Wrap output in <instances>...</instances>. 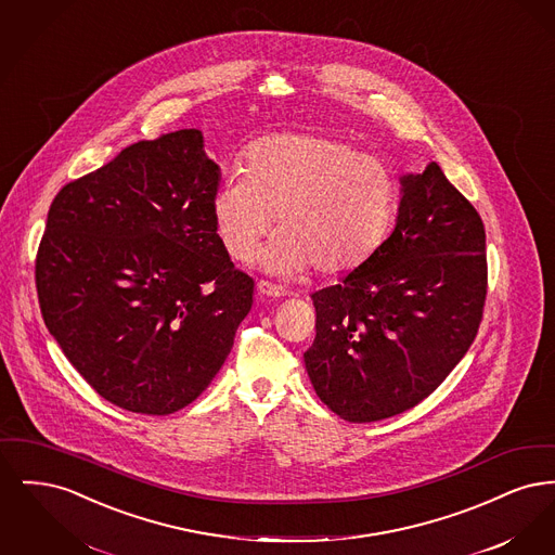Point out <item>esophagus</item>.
<instances>
[{"mask_svg": "<svg viewBox=\"0 0 555 555\" xmlns=\"http://www.w3.org/2000/svg\"><path fill=\"white\" fill-rule=\"evenodd\" d=\"M258 293H260V295H264V297H274V299H279V297H285V295H287L285 289H281V287L272 285V283H266V281H260V283H258Z\"/></svg>", "mask_w": 555, "mask_h": 555, "instance_id": "34e87169", "label": "esophagus"}]
</instances>
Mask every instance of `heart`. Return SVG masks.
Masks as SVG:
<instances>
[{"instance_id": "1", "label": "heart", "mask_w": 555, "mask_h": 555, "mask_svg": "<svg viewBox=\"0 0 555 555\" xmlns=\"http://www.w3.org/2000/svg\"><path fill=\"white\" fill-rule=\"evenodd\" d=\"M396 181L387 164L358 154L341 139L318 132H279L256 141L241 175L224 179L211 218L231 258H256L276 216L266 266L283 274L314 266L341 274L364 264L391 222Z\"/></svg>"}]
</instances>
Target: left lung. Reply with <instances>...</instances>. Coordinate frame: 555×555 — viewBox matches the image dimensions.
Masks as SVG:
<instances>
[{"label": "left lung", "instance_id": "left-lung-1", "mask_svg": "<svg viewBox=\"0 0 555 555\" xmlns=\"http://www.w3.org/2000/svg\"><path fill=\"white\" fill-rule=\"evenodd\" d=\"M396 229L337 285L312 293L304 353L317 396L347 423L430 396L475 341L487 295L485 227L437 162L401 175Z\"/></svg>", "mask_w": 555, "mask_h": 555}]
</instances>
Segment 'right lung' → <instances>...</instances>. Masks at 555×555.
Returning a JSON list of instances; mask_svg holds the SVG:
<instances>
[{
    "label": "right lung",
    "mask_w": 555,
    "mask_h": 555,
    "mask_svg": "<svg viewBox=\"0 0 555 555\" xmlns=\"http://www.w3.org/2000/svg\"><path fill=\"white\" fill-rule=\"evenodd\" d=\"M197 129L122 150L55 195L35 264L48 331L109 403L166 416L222 369L254 281L220 243Z\"/></svg>",
    "instance_id": "add662e5"
}]
</instances>
